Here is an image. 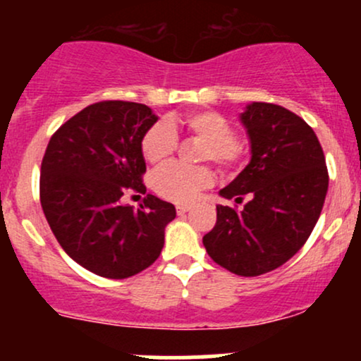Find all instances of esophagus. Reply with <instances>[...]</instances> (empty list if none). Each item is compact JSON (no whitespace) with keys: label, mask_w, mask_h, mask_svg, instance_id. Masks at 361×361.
Here are the masks:
<instances>
[{"label":"esophagus","mask_w":361,"mask_h":361,"mask_svg":"<svg viewBox=\"0 0 361 361\" xmlns=\"http://www.w3.org/2000/svg\"><path fill=\"white\" fill-rule=\"evenodd\" d=\"M190 210V207L188 205H176V212H178V215H183V214H186Z\"/></svg>","instance_id":"1"}]
</instances>
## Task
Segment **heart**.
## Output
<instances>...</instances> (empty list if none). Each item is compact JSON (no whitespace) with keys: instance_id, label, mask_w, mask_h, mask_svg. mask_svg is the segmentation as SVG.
I'll return each instance as SVG.
<instances>
[{"instance_id":"obj_1","label":"heart","mask_w":361,"mask_h":361,"mask_svg":"<svg viewBox=\"0 0 361 361\" xmlns=\"http://www.w3.org/2000/svg\"><path fill=\"white\" fill-rule=\"evenodd\" d=\"M202 142L200 161H210L222 171H231L241 164L244 146L234 137V128L226 117L217 111H193L183 118H168V122L149 127L140 140L144 159L154 166H163L176 151V132ZM214 175L209 168L186 169L171 164L154 176V188L161 197L176 204H190L202 190L212 185Z\"/></svg>"}]
</instances>
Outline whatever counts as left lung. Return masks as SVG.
<instances>
[{
    "label": "left lung",
    "mask_w": 361,
    "mask_h": 361,
    "mask_svg": "<svg viewBox=\"0 0 361 361\" xmlns=\"http://www.w3.org/2000/svg\"><path fill=\"white\" fill-rule=\"evenodd\" d=\"M241 123L250 137L247 166L219 195L243 210L217 205V222L204 235L215 263L241 276L268 273L304 246L324 205L327 176L317 135L299 115L252 102Z\"/></svg>",
    "instance_id": "obj_1"
}]
</instances>
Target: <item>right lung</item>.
<instances>
[{
  "instance_id": "obj_1",
  "label": "right lung",
  "mask_w": 361,
  "mask_h": 361,
  "mask_svg": "<svg viewBox=\"0 0 361 361\" xmlns=\"http://www.w3.org/2000/svg\"><path fill=\"white\" fill-rule=\"evenodd\" d=\"M157 117L134 102H98L57 128L40 168V204L62 250L105 279H128L159 258L175 205L147 195L137 210L128 190L146 193L140 140Z\"/></svg>"
}]
</instances>
